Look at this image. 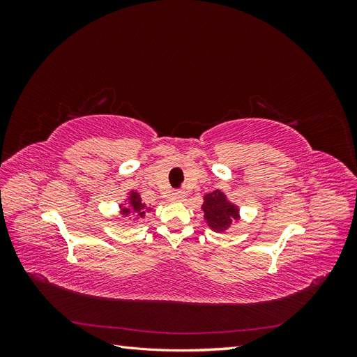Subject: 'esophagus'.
Listing matches in <instances>:
<instances>
[{
    "instance_id": "obj_1",
    "label": "esophagus",
    "mask_w": 357,
    "mask_h": 357,
    "mask_svg": "<svg viewBox=\"0 0 357 357\" xmlns=\"http://www.w3.org/2000/svg\"><path fill=\"white\" fill-rule=\"evenodd\" d=\"M171 199L172 201H183V199H185V195H183L181 192H176V193H172V195H171Z\"/></svg>"
}]
</instances>
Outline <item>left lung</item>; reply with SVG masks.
<instances>
[{
	"mask_svg": "<svg viewBox=\"0 0 357 357\" xmlns=\"http://www.w3.org/2000/svg\"><path fill=\"white\" fill-rule=\"evenodd\" d=\"M204 220L214 232H225L232 225L240 219L238 207L231 201H228L222 190H214L204 197L202 204Z\"/></svg>",
	"mask_w": 357,
	"mask_h": 357,
	"instance_id": "obj_1",
	"label": "left lung"
}]
</instances>
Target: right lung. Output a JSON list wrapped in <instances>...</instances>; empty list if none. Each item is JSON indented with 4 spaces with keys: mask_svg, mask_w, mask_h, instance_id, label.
I'll use <instances>...</instances> for the list:
<instances>
[{
    "mask_svg": "<svg viewBox=\"0 0 357 357\" xmlns=\"http://www.w3.org/2000/svg\"><path fill=\"white\" fill-rule=\"evenodd\" d=\"M146 210L150 211L152 208L146 207V204L142 202V197H139V193L135 190L129 192L126 202L121 205V214L123 215V218L128 214H135L137 218H144Z\"/></svg>",
    "mask_w": 357,
    "mask_h": 357,
    "instance_id": "1",
    "label": "right lung"
}]
</instances>
